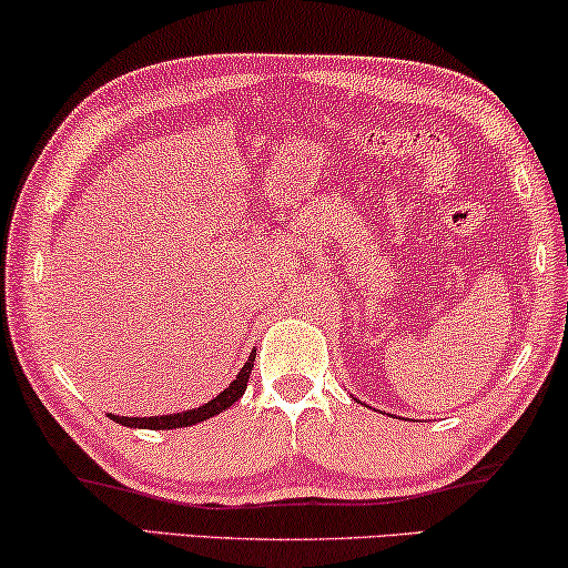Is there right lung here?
Returning a JSON list of instances; mask_svg holds the SVG:
<instances>
[{"instance_id":"obj_1","label":"right lung","mask_w":568,"mask_h":568,"mask_svg":"<svg viewBox=\"0 0 568 568\" xmlns=\"http://www.w3.org/2000/svg\"><path fill=\"white\" fill-rule=\"evenodd\" d=\"M254 367V353L250 355V361L239 371L234 381L229 383V388H223L219 396L211 398V402L197 406V409H187V412H178V414H162V417H115V414H108L110 419L118 422V425L125 427H139V429H180V427H190L197 425V422H205L215 417V414L226 412L231 404L239 402L246 390V381H250V373Z\"/></svg>"}]
</instances>
